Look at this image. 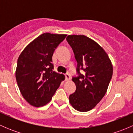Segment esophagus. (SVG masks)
Here are the masks:
<instances>
[{
	"label": "esophagus",
	"mask_w": 133,
	"mask_h": 133,
	"mask_svg": "<svg viewBox=\"0 0 133 133\" xmlns=\"http://www.w3.org/2000/svg\"><path fill=\"white\" fill-rule=\"evenodd\" d=\"M65 78L66 80H69L71 79L70 75H69V73H66V74H65Z\"/></svg>",
	"instance_id": "1"
}]
</instances>
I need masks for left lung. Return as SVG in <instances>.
I'll return each instance as SVG.
<instances>
[{
    "label": "left lung",
    "instance_id": "obj_1",
    "mask_svg": "<svg viewBox=\"0 0 133 133\" xmlns=\"http://www.w3.org/2000/svg\"><path fill=\"white\" fill-rule=\"evenodd\" d=\"M77 62V76L72 80L76 91L69 95L73 108L86 112L95 108L105 95L112 75L111 62L102 48L85 35H68L66 38ZM84 73L82 74L80 70Z\"/></svg>",
    "mask_w": 133,
    "mask_h": 133
}]
</instances>
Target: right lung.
<instances>
[{
	"instance_id": "right-lung-1",
	"label": "right lung",
	"mask_w": 133,
	"mask_h": 133,
	"mask_svg": "<svg viewBox=\"0 0 133 133\" xmlns=\"http://www.w3.org/2000/svg\"><path fill=\"white\" fill-rule=\"evenodd\" d=\"M66 35L43 33L28 44L17 60L16 80L22 96L35 107L51 100L65 76L53 71L52 57Z\"/></svg>"
}]
</instances>
